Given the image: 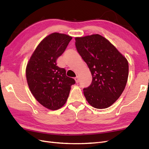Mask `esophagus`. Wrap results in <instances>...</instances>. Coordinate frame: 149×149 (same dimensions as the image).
<instances>
[{"label":"esophagus","mask_w":149,"mask_h":149,"mask_svg":"<svg viewBox=\"0 0 149 149\" xmlns=\"http://www.w3.org/2000/svg\"><path fill=\"white\" fill-rule=\"evenodd\" d=\"M75 81H76V83H78L79 82V77L78 76H76V77L74 78Z\"/></svg>","instance_id":"obj_1"}]
</instances>
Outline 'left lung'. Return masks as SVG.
<instances>
[{
	"instance_id": "obj_1",
	"label": "left lung",
	"mask_w": 149,
	"mask_h": 149,
	"mask_svg": "<svg viewBox=\"0 0 149 149\" xmlns=\"http://www.w3.org/2000/svg\"><path fill=\"white\" fill-rule=\"evenodd\" d=\"M75 41L76 49L93 76L91 84L83 89L86 99L97 109L109 107L125 89L129 75L127 59L99 34L76 37Z\"/></svg>"
}]
</instances>
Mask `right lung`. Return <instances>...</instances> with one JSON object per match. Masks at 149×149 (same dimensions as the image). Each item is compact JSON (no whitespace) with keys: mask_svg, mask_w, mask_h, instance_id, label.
I'll list each match as a JSON object with an SVG mask.
<instances>
[{"mask_svg":"<svg viewBox=\"0 0 149 149\" xmlns=\"http://www.w3.org/2000/svg\"><path fill=\"white\" fill-rule=\"evenodd\" d=\"M72 37L53 33L39 43L30 58L26 78L31 93L42 106L51 110L60 109L66 103L74 79L68 77L66 70L56 66V60L64 53Z\"/></svg>","mask_w":149,"mask_h":149,"instance_id":"right-lung-1","label":"right lung"}]
</instances>
